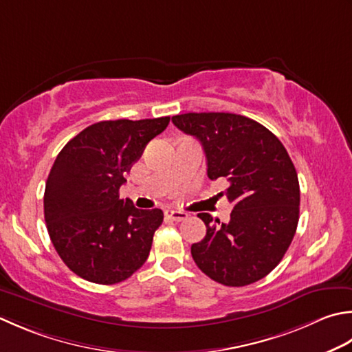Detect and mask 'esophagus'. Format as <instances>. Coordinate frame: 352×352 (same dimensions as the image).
<instances>
[{
  "mask_svg": "<svg viewBox=\"0 0 352 352\" xmlns=\"http://www.w3.org/2000/svg\"><path fill=\"white\" fill-rule=\"evenodd\" d=\"M164 215L175 223H180V221H184V219H188V213L180 212V210H166L164 212Z\"/></svg>",
  "mask_w": 352,
  "mask_h": 352,
  "instance_id": "1",
  "label": "esophagus"
}]
</instances>
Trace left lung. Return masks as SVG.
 I'll use <instances>...</instances> for the list:
<instances>
[{
    "mask_svg": "<svg viewBox=\"0 0 352 352\" xmlns=\"http://www.w3.org/2000/svg\"><path fill=\"white\" fill-rule=\"evenodd\" d=\"M172 123L203 144L208 177L229 182L223 194L233 206L227 224L198 213L208 230L190 247L195 264L227 287L263 279L284 258L299 221L298 172L284 144L239 114L188 113Z\"/></svg>",
    "mask_w": 352,
    "mask_h": 352,
    "instance_id": "obj_1",
    "label": "left lung"
}]
</instances>
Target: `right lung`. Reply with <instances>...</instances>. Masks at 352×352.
Instances as JSON below:
<instances>
[{
  "label": "right lung",
  "instance_id": "right-lung-1",
  "mask_svg": "<svg viewBox=\"0 0 352 352\" xmlns=\"http://www.w3.org/2000/svg\"><path fill=\"white\" fill-rule=\"evenodd\" d=\"M168 125L169 117L98 122L58 154L45 183L44 218L60 259L82 279L113 285L148 259L163 212L134 208L119 189Z\"/></svg>",
  "mask_w": 352,
  "mask_h": 352
}]
</instances>
